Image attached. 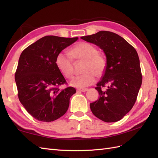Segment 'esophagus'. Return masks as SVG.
Instances as JSON below:
<instances>
[{"instance_id": "esophagus-1", "label": "esophagus", "mask_w": 158, "mask_h": 158, "mask_svg": "<svg viewBox=\"0 0 158 158\" xmlns=\"http://www.w3.org/2000/svg\"><path fill=\"white\" fill-rule=\"evenodd\" d=\"M88 88H83V89H77V91H80V92H86V91H88Z\"/></svg>"}]
</instances>
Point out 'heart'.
<instances>
[{
	"mask_svg": "<svg viewBox=\"0 0 158 158\" xmlns=\"http://www.w3.org/2000/svg\"><path fill=\"white\" fill-rule=\"evenodd\" d=\"M70 54L73 59L85 61L83 75L74 77L70 84L78 88H83L92 85L96 81V74L100 75L105 72L106 66L105 57L98 52V49L91 43L81 42L71 49ZM68 53L62 51L56 58L57 68L67 79L73 76V59Z\"/></svg>",
	"mask_w": 158,
	"mask_h": 158,
	"instance_id": "heart-1",
	"label": "heart"
}]
</instances>
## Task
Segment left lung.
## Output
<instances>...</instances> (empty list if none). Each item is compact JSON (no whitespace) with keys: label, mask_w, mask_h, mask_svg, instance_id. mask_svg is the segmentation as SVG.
Here are the masks:
<instances>
[{"label":"left lung","mask_w":158,"mask_h":158,"mask_svg":"<svg viewBox=\"0 0 158 158\" xmlns=\"http://www.w3.org/2000/svg\"><path fill=\"white\" fill-rule=\"evenodd\" d=\"M98 46L106 57V66L95 89L99 98L90 103L92 113L105 122L122 119L132 109L142 84L136 49L122 36L109 31L81 36Z\"/></svg>","instance_id":"8db88e82"}]
</instances>
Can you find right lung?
<instances>
[{
	"instance_id": "add662e5",
	"label": "right lung",
	"mask_w": 158,
	"mask_h": 158,
	"mask_svg": "<svg viewBox=\"0 0 158 158\" xmlns=\"http://www.w3.org/2000/svg\"><path fill=\"white\" fill-rule=\"evenodd\" d=\"M75 38L45 36L26 48L20 55L15 80L20 102L41 122H51L64 115L73 87L60 89L66 79L56 64L58 53L75 43Z\"/></svg>"
}]
</instances>
